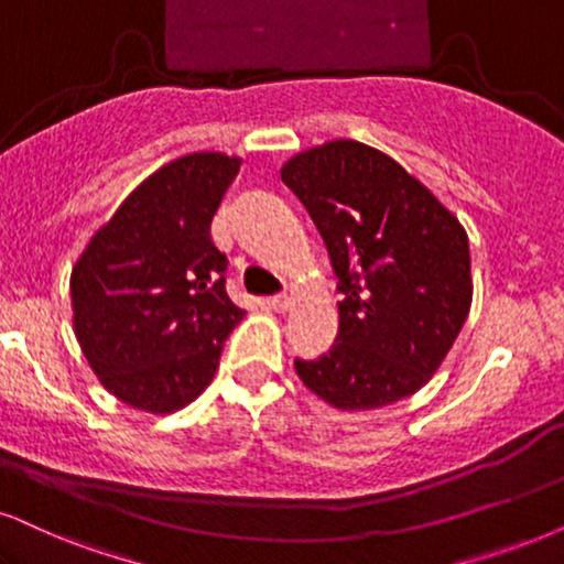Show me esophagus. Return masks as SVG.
I'll use <instances>...</instances> for the list:
<instances>
[{
  "label": "esophagus",
  "instance_id": "1",
  "mask_svg": "<svg viewBox=\"0 0 564 564\" xmlns=\"http://www.w3.org/2000/svg\"><path fill=\"white\" fill-rule=\"evenodd\" d=\"M268 304H270V310H275V312H286L289 306H291V299H289L286 294H275V296H270V299H268Z\"/></svg>",
  "mask_w": 564,
  "mask_h": 564
}]
</instances>
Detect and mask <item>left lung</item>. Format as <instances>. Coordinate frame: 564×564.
I'll return each mask as SVG.
<instances>
[{
  "label": "left lung",
  "mask_w": 564,
  "mask_h": 564,
  "mask_svg": "<svg viewBox=\"0 0 564 564\" xmlns=\"http://www.w3.org/2000/svg\"><path fill=\"white\" fill-rule=\"evenodd\" d=\"M281 180L315 220L344 294L330 351L296 359V375L340 411L413 395L471 310V254L458 218L401 163L356 140L294 155Z\"/></svg>",
  "instance_id": "1"
}]
</instances>
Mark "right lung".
Masks as SVG:
<instances>
[{
    "mask_svg": "<svg viewBox=\"0 0 564 564\" xmlns=\"http://www.w3.org/2000/svg\"><path fill=\"white\" fill-rule=\"evenodd\" d=\"M241 161L192 153L155 171L96 231L73 268L75 335L104 388L174 413L208 388L239 310L229 258L210 237Z\"/></svg>",
    "mask_w": 564,
    "mask_h": 564,
    "instance_id": "right-lung-1",
    "label": "right lung"
}]
</instances>
